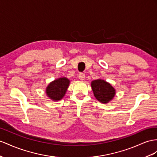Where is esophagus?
<instances>
[{
	"label": "esophagus",
	"instance_id": "obj_1",
	"mask_svg": "<svg viewBox=\"0 0 157 157\" xmlns=\"http://www.w3.org/2000/svg\"><path fill=\"white\" fill-rule=\"evenodd\" d=\"M78 77L80 80H82L83 81V80H84V79H85V74L83 73H79L78 75Z\"/></svg>",
	"mask_w": 157,
	"mask_h": 157
}]
</instances>
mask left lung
I'll list each match as a JSON object with an SVG mask.
<instances>
[{"instance_id": "left-lung-1", "label": "left lung", "mask_w": 157, "mask_h": 157, "mask_svg": "<svg viewBox=\"0 0 157 157\" xmlns=\"http://www.w3.org/2000/svg\"><path fill=\"white\" fill-rule=\"evenodd\" d=\"M95 98L102 103H109L115 95V90L109 83L103 79H96L91 83Z\"/></svg>"}]
</instances>
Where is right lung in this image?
<instances>
[{
  "instance_id": "right-lung-1",
  "label": "right lung",
  "mask_w": 157,
  "mask_h": 157,
  "mask_svg": "<svg viewBox=\"0 0 157 157\" xmlns=\"http://www.w3.org/2000/svg\"><path fill=\"white\" fill-rule=\"evenodd\" d=\"M69 84L70 80L65 77L55 79L46 87L47 96L53 101H59L65 95Z\"/></svg>"
}]
</instances>
